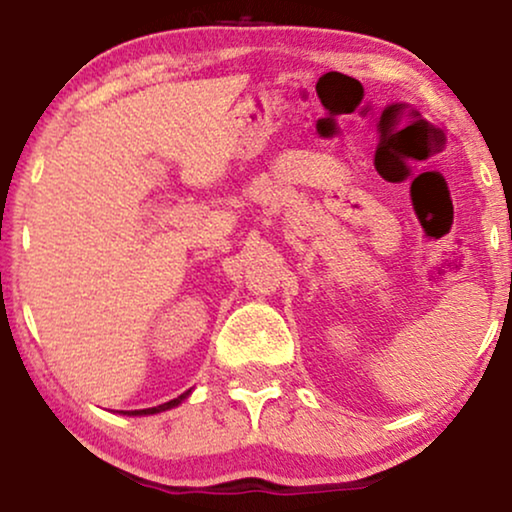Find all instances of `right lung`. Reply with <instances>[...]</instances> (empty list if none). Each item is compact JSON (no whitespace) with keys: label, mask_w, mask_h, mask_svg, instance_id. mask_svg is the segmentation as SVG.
<instances>
[{"label":"right lung","mask_w":512,"mask_h":512,"mask_svg":"<svg viewBox=\"0 0 512 512\" xmlns=\"http://www.w3.org/2000/svg\"><path fill=\"white\" fill-rule=\"evenodd\" d=\"M189 393H192V388H189V391H185V393H182V395H177V398H173V400H168V403H163V405H156V407H147V410H128V412H121V414H131V417H140V414H156V412H166V410H170V407L180 405V403H182V400H185Z\"/></svg>","instance_id":"obj_1"}]
</instances>
